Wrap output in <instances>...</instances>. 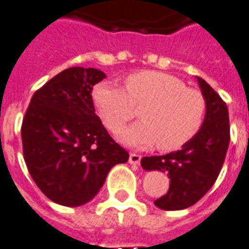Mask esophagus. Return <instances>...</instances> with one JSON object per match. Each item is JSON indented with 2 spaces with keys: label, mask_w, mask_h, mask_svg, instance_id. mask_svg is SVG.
I'll list each match as a JSON object with an SVG mask.
<instances>
[{
  "label": "esophagus",
  "mask_w": 249,
  "mask_h": 249,
  "mask_svg": "<svg viewBox=\"0 0 249 249\" xmlns=\"http://www.w3.org/2000/svg\"><path fill=\"white\" fill-rule=\"evenodd\" d=\"M141 158L142 157L137 154V153H130V157H128V162L130 163H133V165H138L139 162H141Z\"/></svg>",
  "instance_id": "obj_1"
}]
</instances>
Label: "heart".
Returning a JSON list of instances; mask_svg holds the SVG:
<instances>
[{"label": "heart", "mask_w": 249, "mask_h": 249, "mask_svg": "<svg viewBox=\"0 0 249 249\" xmlns=\"http://www.w3.org/2000/svg\"><path fill=\"white\" fill-rule=\"evenodd\" d=\"M93 105L110 131H119L142 108L143 121L119 134L130 146L156 144L162 151L184 147L204 126L205 96L186 87L179 77L158 71H141L126 77V89L100 83L92 92Z\"/></svg>", "instance_id": "1"}]
</instances>
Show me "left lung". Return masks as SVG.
Listing matches in <instances>:
<instances>
[{
	"label": "left lung",
	"mask_w": 249,
	"mask_h": 249,
	"mask_svg": "<svg viewBox=\"0 0 249 249\" xmlns=\"http://www.w3.org/2000/svg\"><path fill=\"white\" fill-rule=\"evenodd\" d=\"M197 79L208 105L200 133L181 150L141 161L146 170L166 172L170 178L169 190L154 201L165 211L189 208L205 196L217 179L229 146L228 107L204 79Z\"/></svg>",
	"instance_id": "8db88e82"
}]
</instances>
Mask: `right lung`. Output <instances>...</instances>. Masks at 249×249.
<instances>
[{
    "label": "right lung",
    "instance_id": "1",
    "mask_svg": "<svg viewBox=\"0 0 249 249\" xmlns=\"http://www.w3.org/2000/svg\"><path fill=\"white\" fill-rule=\"evenodd\" d=\"M106 77L95 68L72 67L32 96L21 126L22 153L38 189L56 204L92 200L128 153L111 138L95 114L92 88Z\"/></svg>",
    "mask_w": 249,
    "mask_h": 249
}]
</instances>
